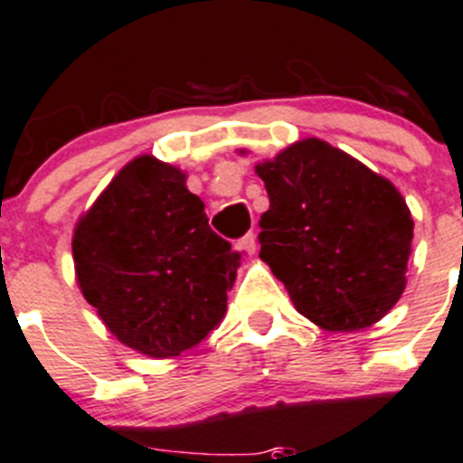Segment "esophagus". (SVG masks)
<instances>
[{
	"mask_svg": "<svg viewBox=\"0 0 463 463\" xmlns=\"http://www.w3.org/2000/svg\"><path fill=\"white\" fill-rule=\"evenodd\" d=\"M235 249L241 253V256H253V253H256V235H253V232L244 235L240 241H237Z\"/></svg>",
	"mask_w": 463,
	"mask_h": 463,
	"instance_id": "1",
	"label": "esophagus"
}]
</instances>
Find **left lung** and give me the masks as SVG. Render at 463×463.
<instances>
[{"mask_svg": "<svg viewBox=\"0 0 463 463\" xmlns=\"http://www.w3.org/2000/svg\"><path fill=\"white\" fill-rule=\"evenodd\" d=\"M269 194L260 258L326 331L379 322L404 292L413 219L391 180L322 139L256 166Z\"/></svg>", "mask_w": 463, "mask_h": 463, "instance_id": "left-lung-1", "label": "left lung"}]
</instances>
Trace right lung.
Wrapping results in <instances>:
<instances>
[{
  "label": "right lung",
  "mask_w": 463,
  "mask_h": 463,
  "mask_svg": "<svg viewBox=\"0 0 463 463\" xmlns=\"http://www.w3.org/2000/svg\"><path fill=\"white\" fill-rule=\"evenodd\" d=\"M184 180L150 155L132 159L72 237L84 299L120 343L153 358L196 347L222 322L241 258Z\"/></svg>",
  "instance_id": "1"
}]
</instances>
